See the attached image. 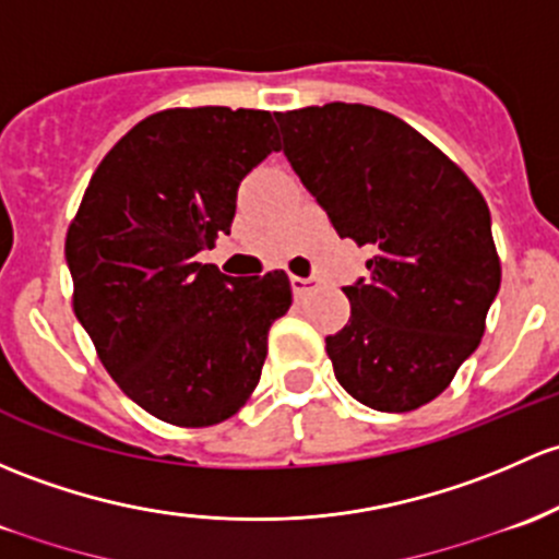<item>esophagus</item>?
I'll return each mask as SVG.
<instances>
[{"label":"esophagus","instance_id":"obj_1","mask_svg":"<svg viewBox=\"0 0 559 559\" xmlns=\"http://www.w3.org/2000/svg\"><path fill=\"white\" fill-rule=\"evenodd\" d=\"M313 284H316V278H299V275H292V289H295L297 297H302Z\"/></svg>","mask_w":559,"mask_h":559}]
</instances>
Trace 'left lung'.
Returning a JSON list of instances; mask_svg holds the SVG:
<instances>
[{
	"label": "left lung",
	"instance_id": "8db88e82",
	"mask_svg": "<svg viewBox=\"0 0 559 559\" xmlns=\"http://www.w3.org/2000/svg\"><path fill=\"white\" fill-rule=\"evenodd\" d=\"M284 155L340 238L372 246L326 337L337 383L380 413L437 399L477 350L501 286L490 209L413 126L364 104L278 111Z\"/></svg>",
	"mask_w": 559,
	"mask_h": 559
}]
</instances>
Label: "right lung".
<instances>
[{
	"label": "right lung",
	"mask_w": 559,
	"mask_h": 559,
	"mask_svg": "<svg viewBox=\"0 0 559 559\" xmlns=\"http://www.w3.org/2000/svg\"><path fill=\"white\" fill-rule=\"evenodd\" d=\"M270 152V111H157L111 146L69 225L74 316L122 393L174 426L243 407L292 305L284 270L233 278L198 262L230 235L240 181Z\"/></svg>",
	"instance_id": "add662e5"
}]
</instances>
